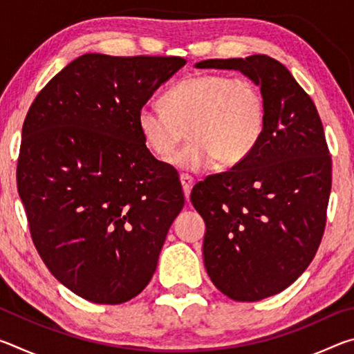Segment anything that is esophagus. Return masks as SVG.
<instances>
[{"label": "esophagus", "instance_id": "1", "mask_svg": "<svg viewBox=\"0 0 354 354\" xmlns=\"http://www.w3.org/2000/svg\"><path fill=\"white\" fill-rule=\"evenodd\" d=\"M181 185H183V190H184V195H185V198L189 200V195H190V190H192V187H194V184H195V181H194V178L192 176H189V175H181Z\"/></svg>", "mask_w": 354, "mask_h": 354}]
</instances>
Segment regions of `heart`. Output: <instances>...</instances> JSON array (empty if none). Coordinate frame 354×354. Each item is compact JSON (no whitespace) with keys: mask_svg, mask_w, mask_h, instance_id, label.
I'll use <instances>...</instances> for the list:
<instances>
[{"mask_svg":"<svg viewBox=\"0 0 354 354\" xmlns=\"http://www.w3.org/2000/svg\"><path fill=\"white\" fill-rule=\"evenodd\" d=\"M266 124L261 88L226 75L184 77L164 95V104L147 103L137 113L143 143L162 160L187 131L190 140L171 164L189 171L205 170L215 160L225 169L242 164L259 147Z\"/></svg>","mask_w":354,"mask_h":354,"instance_id":"obj_1","label":"heart"}]
</instances>
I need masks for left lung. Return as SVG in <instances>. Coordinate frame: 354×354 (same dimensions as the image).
<instances>
[{"label":"left lung","mask_w":354,"mask_h":354,"mask_svg":"<svg viewBox=\"0 0 354 354\" xmlns=\"http://www.w3.org/2000/svg\"><path fill=\"white\" fill-rule=\"evenodd\" d=\"M195 67L239 70L266 101V133L254 153L190 194L206 223L203 257L214 286L236 301H259L297 281L319 250L331 192L323 124L277 59H207Z\"/></svg>","instance_id":"left-lung-1"}]
</instances>
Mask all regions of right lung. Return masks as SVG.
Wrapping results in <instances>:
<instances>
[{"mask_svg": "<svg viewBox=\"0 0 354 354\" xmlns=\"http://www.w3.org/2000/svg\"><path fill=\"white\" fill-rule=\"evenodd\" d=\"M183 57L87 53L41 88L21 131L17 185L32 242L59 283L98 304L139 295L184 206L137 113Z\"/></svg>", "mask_w": 354, "mask_h": 354, "instance_id": "1", "label": "right lung"}]
</instances>
